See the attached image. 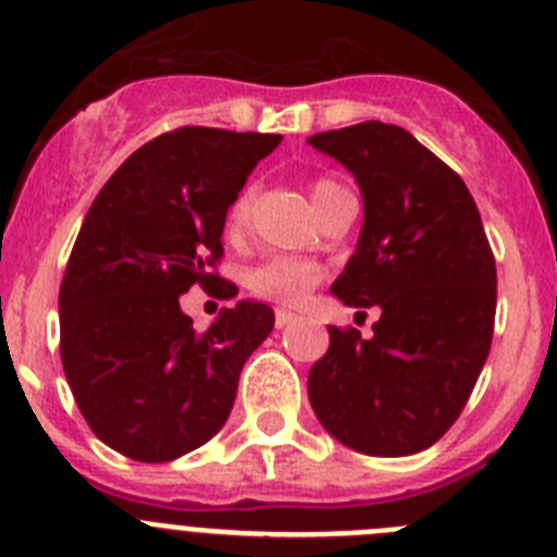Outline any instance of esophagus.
Returning a JSON list of instances; mask_svg holds the SVG:
<instances>
[{
  "mask_svg": "<svg viewBox=\"0 0 557 557\" xmlns=\"http://www.w3.org/2000/svg\"><path fill=\"white\" fill-rule=\"evenodd\" d=\"M295 320H298V314L289 312V309H275V325H278V329H284V325H293Z\"/></svg>",
  "mask_w": 557,
  "mask_h": 557,
  "instance_id": "esophagus-1",
  "label": "esophagus"
}]
</instances>
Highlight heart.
<instances>
[{
	"label": "heart",
	"mask_w": 557,
	"mask_h": 557,
	"mask_svg": "<svg viewBox=\"0 0 557 557\" xmlns=\"http://www.w3.org/2000/svg\"><path fill=\"white\" fill-rule=\"evenodd\" d=\"M348 193L336 178H314L309 187L314 209H323L325 203L334 201L336 196ZM251 209H253V187H243L237 198L232 201L226 212V234L232 239L243 237L248 223H251ZM323 282V268L312 259H295V257H273L264 259L262 264L248 273L245 284L259 298L282 300V304H298L306 295L312 293L318 284Z\"/></svg>",
	"instance_id": "1"
}]
</instances>
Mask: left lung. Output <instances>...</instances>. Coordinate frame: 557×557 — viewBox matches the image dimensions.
<instances>
[{"label": "left lung", "instance_id": "8db88e82", "mask_svg": "<svg viewBox=\"0 0 557 557\" xmlns=\"http://www.w3.org/2000/svg\"><path fill=\"white\" fill-rule=\"evenodd\" d=\"M309 143L348 168L364 198L359 245L331 293L381 312L370 339L329 325L309 400L342 445L411 456L450 431L486 364L492 245L461 176L400 126L364 121Z\"/></svg>", "mask_w": 557, "mask_h": 557}]
</instances>
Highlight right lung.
<instances>
[{"mask_svg":"<svg viewBox=\"0 0 557 557\" xmlns=\"http://www.w3.org/2000/svg\"><path fill=\"white\" fill-rule=\"evenodd\" d=\"M282 135L182 126L137 149L90 203L60 284V359L90 431L115 453L162 463L228 420L245 359L273 309L239 300L196 331L178 295H237L212 273L226 212Z\"/></svg>","mask_w":557,"mask_h":557,"instance_id":"add662e5","label":"right lung"}]
</instances>
